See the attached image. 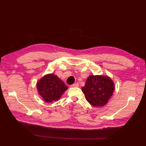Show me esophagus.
<instances>
[{
  "label": "esophagus",
  "mask_w": 146,
  "mask_h": 146,
  "mask_svg": "<svg viewBox=\"0 0 146 146\" xmlns=\"http://www.w3.org/2000/svg\"><path fill=\"white\" fill-rule=\"evenodd\" d=\"M79 86L78 83H74V84H73V85H71V87H77V86Z\"/></svg>",
  "instance_id": "34e87169"
}]
</instances>
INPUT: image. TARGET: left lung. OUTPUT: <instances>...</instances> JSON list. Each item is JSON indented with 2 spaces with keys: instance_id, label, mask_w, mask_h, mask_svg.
<instances>
[{
  "instance_id": "8db88e82",
  "label": "left lung",
  "mask_w": 146,
  "mask_h": 146,
  "mask_svg": "<svg viewBox=\"0 0 146 146\" xmlns=\"http://www.w3.org/2000/svg\"><path fill=\"white\" fill-rule=\"evenodd\" d=\"M86 100L94 107L106 104L114 91V83L108 76L91 75L82 88Z\"/></svg>"
}]
</instances>
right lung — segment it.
<instances>
[{
  "label": "right lung",
  "mask_w": 146,
  "mask_h": 146,
  "mask_svg": "<svg viewBox=\"0 0 146 146\" xmlns=\"http://www.w3.org/2000/svg\"><path fill=\"white\" fill-rule=\"evenodd\" d=\"M37 88L45 102H52L58 100L68 87L58 76L50 74L39 80L37 83Z\"/></svg>",
  "instance_id": "obj_1"
}]
</instances>
